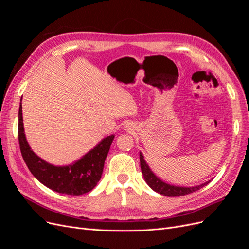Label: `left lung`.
Returning <instances> with one entry per match:
<instances>
[{
	"label": "left lung",
	"instance_id": "8db88e82",
	"mask_svg": "<svg viewBox=\"0 0 249 249\" xmlns=\"http://www.w3.org/2000/svg\"><path fill=\"white\" fill-rule=\"evenodd\" d=\"M140 166H141L143 178H144L147 185L152 188L154 191L160 193L162 195H165V196H169V197L183 196V195L190 194L199 190L200 188L206 186L209 183L207 182L205 184H201L195 187H178V186H173V185L165 183L158 178L152 170H150V168L148 167V165L144 160V157H143L141 153H140Z\"/></svg>",
	"mask_w": 249,
	"mask_h": 249
}]
</instances>
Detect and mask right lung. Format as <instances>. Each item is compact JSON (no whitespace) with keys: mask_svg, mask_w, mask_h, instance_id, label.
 <instances>
[{"mask_svg":"<svg viewBox=\"0 0 249 249\" xmlns=\"http://www.w3.org/2000/svg\"><path fill=\"white\" fill-rule=\"evenodd\" d=\"M114 135L104 138L80 160L67 166H55L37 156L29 146L22 123L21 100L18 111V142L22 159L41 184L56 192L81 195L91 191L101 179L104 164Z\"/></svg>","mask_w":249,"mask_h":249,"instance_id":"1","label":"right lung"}]
</instances>
